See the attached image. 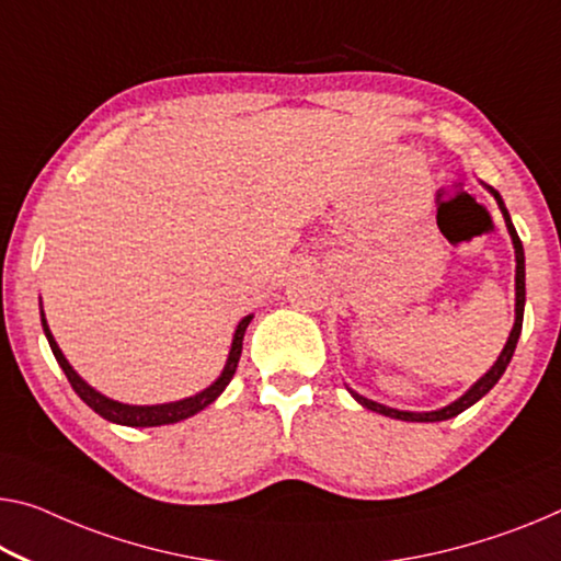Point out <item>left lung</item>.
<instances>
[{
	"mask_svg": "<svg viewBox=\"0 0 561 561\" xmlns=\"http://www.w3.org/2000/svg\"><path fill=\"white\" fill-rule=\"evenodd\" d=\"M489 193L496 197L499 208H502V213H504L506 228H510V236H512V240H514V253H516V321H514V329H512V333H510V341H506V346H504V351H502V356L496 358V364L491 366L489 374L481 376L479 381L473 383L471 389H469L467 393H463L459 401H454V403H449V407H444V409H438V411H428V413L396 411V409L383 407V403H376V401H370V399H364V396H358V393L351 391L353 399H356V401L360 403V407H366V409L376 411V413H383V416L401 419V421H446V419L459 416L461 411H467L469 407H473V403H477V401L481 399V396H486L491 389H494V383L499 381V378H502L506 366H510V360H512V356H514V348H516V341H519V333H522L524 300H527V288H524V248H522L519 236H516V230H514V226H512L510 213H506V208H504L502 195H499L491 185H489Z\"/></svg>",
	"mask_w": 561,
	"mask_h": 561,
	"instance_id": "8db88e82",
	"label": "left lung"
}]
</instances>
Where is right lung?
Masks as SVG:
<instances>
[{"mask_svg":"<svg viewBox=\"0 0 561 561\" xmlns=\"http://www.w3.org/2000/svg\"><path fill=\"white\" fill-rule=\"evenodd\" d=\"M251 321H253V316H245L243 321L238 323L236 335H232V346H230L228 364H226V368H222V374H220L218 381H215L213 386H208V389L191 396V399H183V401H175V403H158V407H130V403L112 401V399H107V396L98 393V391L92 389V386L84 383L82 378L75 374V368L67 364V358L62 356V351H59L55 339H51L49 325L45 321V313H42V329H45V335H47V341H49V348H51V353H55L57 364L62 366L67 381H70L75 393L80 396V399L88 403V407L94 413H100L102 419L112 421V424H123V426H165V424H178V421H183L187 416H195L197 411H203L205 407H210V403L218 399L222 391H226V386L230 383L232 374H236L240 353H243V335H245V329H248V323H251Z\"/></svg>","mask_w":561,"mask_h":561,"instance_id":"obj_1","label":"right lung"}]
</instances>
